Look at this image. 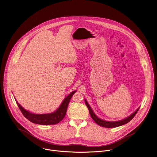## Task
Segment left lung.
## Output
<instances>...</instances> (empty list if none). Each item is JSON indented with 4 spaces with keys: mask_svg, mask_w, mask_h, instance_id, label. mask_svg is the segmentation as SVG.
Instances as JSON below:
<instances>
[{
    "mask_svg": "<svg viewBox=\"0 0 157 157\" xmlns=\"http://www.w3.org/2000/svg\"><path fill=\"white\" fill-rule=\"evenodd\" d=\"M85 103H86V106L87 107L88 109H89V114H90L92 119L94 120V121L97 124H98L100 126H102V127H106V128H114V127H119V126H121V125H124L127 123H128L129 121H130L133 117L134 116H135L136 115V114L137 113V112L139 111V108L137 109V110L134 112V113L131 114L129 117H127L126 119H123L122 121H116V122H109V121H103L99 118H98L96 115L95 114L93 113V111L92 110V109L91 108L90 105H89L88 104V103L87 102V101L85 100Z\"/></svg>",
    "mask_w": 157,
    "mask_h": 157,
    "instance_id": "left-lung-1",
    "label": "left lung"
}]
</instances>
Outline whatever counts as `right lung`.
<instances>
[{
  "mask_svg": "<svg viewBox=\"0 0 157 157\" xmlns=\"http://www.w3.org/2000/svg\"><path fill=\"white\" fill-rule=\"evenodd\" d=\"M75 92L76 91H73L68 96H67L55 112L47 114H35L29 113L22 107L16 100L15 101L21 113L30 122L40 125H53L59 123L64 117L70 101Z\"/></svg>",
  "mask_w": 157,
  "mask_h": 157,
  "instance_id": "right-lung-1",
  "label": "right lung"
}]
</instances>
